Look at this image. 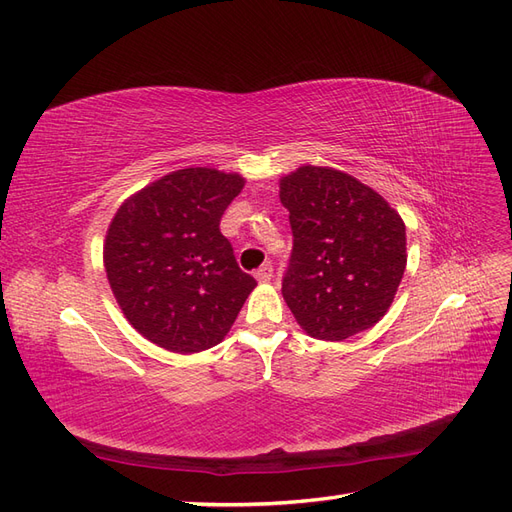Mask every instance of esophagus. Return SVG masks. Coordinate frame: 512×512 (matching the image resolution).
I'll list each match as a JSON object with an SVG mask.
<instances>
[{
	"instance_id": "obj_1",
	"label": "esophagus",
	"mask_w": 512,
	"mask_h": 512,
	"mask_svg": "<svg viewBox=\"0 0 512 512\" xmlns=\"http://www.w3.org/2000/svg\"><path fill=\"white\" fill-rule=\"evenodd\" d=\"M271 277H273V265H271V262H267V265H262V267L256 271V280L262 282V284L271 282Z\"/></svg>"
}]
</instances>
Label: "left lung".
<instances>
[{
    "label": "left lung",
    "mask_w": 512,
    "mask_h": 512,
    "mask_svg": "<svg viewBox=\"0 0 512 512\" xmlns=\"http://www.w3.org/2000/svg\"><path fill=\"white\" fill-rule=\"evenodd\" d=\"M280 200L294 237L282 294L301 329L342 342L374 327L408 262L399 213L352 175L312 164L280 179Z\"/></svg>",
    "instance_id": "1"
}]
</instances>
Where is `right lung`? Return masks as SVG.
Listing matches in <instances>:
<instances>
[{
    "label": "right lung",
    "instance_id": "1",
    "mask_svg": "<svg viewBox=\"0 0 512 512\" xmlns=\"http://www.w3.org/2000/svg\"><path fill=\"white\" fill-rule=\"evenodd\" d=\"M245 179L181 168L130 196L108 226L104 269L123 316L151 344L192 354L220 344L256 286L220 232Z\"/></svg>",
    "mask_w": 512,
    "mask_h": 512
}]
</instances>
